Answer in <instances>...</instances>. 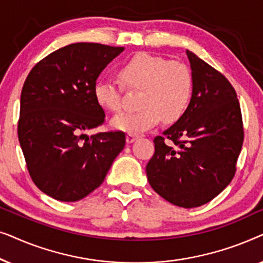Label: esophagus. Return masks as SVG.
I'll return each instance as SVG.
<instances>
[{
  "mask_svg": "<svg viewBox=\"0 0 263 263\" xmlns=\"http://www.w3.org/2000/svg\"><path fill=\"white\" fill-rule=\"evenodd\" d=\"M138 138H139V136L136 134H132V133H128V134H127V142L133 143Z\"/></svg>",
  "mask_w": 263,
  "mask_h": 263,
  "instance_id": "34e87169",
  "label": "esophagus"
}]
</instances>
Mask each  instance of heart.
Segmentation results:
<instances>
[{
  "instance_id": "obj_1",
  "label": "heart",
  "mask_w": 263,
  "mask_h": 263,
  "mask_svg": "<svg viewBox=\"0 0 263 263\" xmlns=\"http://www.w3.org/2000/svg\"><path fill=\"white\" fill-rule=\"evenodd\" d=\"M121 81L130 89H141L139 110L114 117L111 125L117 130L139 134L159 123L175 122L184 114L193 93L192 71L184 63L161 56L140 52L122 64ZM96 102L103 109L118 112L122 109V87L117 82L102 78L93 88Z\"/></svg>"
}]
</instances>
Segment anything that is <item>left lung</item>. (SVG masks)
<instances>
[{
    "instance_id": "left-lung-1",
    "label": "left lung",
    "mask_w": 263,
    "mask_h": 263,
    "mask_svg": "<svg viewBox=\"0 0 263 263\" xmlns=\"http://www.w3.org/2000/svg\"><path fill=\"white\" fill-rule=\"evenodd\" d=\"M193 93L184 114L154 139L146 166L154 192L172 204L194 208L210 202L232 181L243 145L236 91L221 73L185 50ZM172 140L165 144L164 138Z\"/></svg>"
}]
</instances>
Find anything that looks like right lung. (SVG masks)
Here are the masks:
<instances>
[{
  "label": "right lung",
  "instance_id": "obj_1",
  "mask_svg": "<svg viewBox=\"0 0 263 263\" xmlns=\"http://www.w3.org/2000/svg\"><path fill=\"white\" fill-rule=\"evenodd\" d=\"M123 50L75 43L43 59L26 78L17 136L32 181L52 199H84L124 148L122 132L86 134L105 120L93 95L97 79Z\"/></svg>",
  "mask_w": 263,
  "mask_h": 263
}]
</instances>
